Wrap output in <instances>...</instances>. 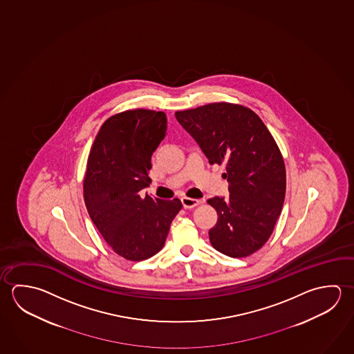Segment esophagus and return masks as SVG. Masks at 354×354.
Returning <instances> with one entry per match:
<instances>
[{
    "label": "esophagus",
    "instance_id": "34e87169",
    "mask_svg": "<svg viewBox=\"0 0 354 354\" xmlns=\"http://www.w3.org/2000/svg\"><path fill=\"white\" fill-rule=\"evenodd\" d=\"M181 204L185 209H192L200 204V200L198 198H181Z\"/></svg>",
    "mask_w": 354,
    "mask_h": 354
}]
</instances>
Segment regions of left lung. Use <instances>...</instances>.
Listing matches in <instances>:
<instances>
[{
  "label": "left lung",
  "mask_w": 354,
  "mask_h": 354,
  "mask_svg": "<svg viewBox=\"0 0 354 354\" xmlns=\"http://www.w3.org/2000/svg\"><path fill=\"white\" fill-rule=\"evenodd\" d=\"M211 165L225 164L229 198L207 203L217 211L211 245L230 257H246L272 234L285 201L286 169L277 144L246 106L211 103L175 113Z\"/></svg>",
  "instance_id": "1"
}]
</instances>
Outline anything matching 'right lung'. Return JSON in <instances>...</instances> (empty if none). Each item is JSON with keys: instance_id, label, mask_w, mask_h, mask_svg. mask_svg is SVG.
I'll use <instances>...</instances> for the list:
<instances>
[{"instance_id": "add662e5", "label": "right lung", "mask_w": 354, "mask_h": 354, "mask_svg": "<svg viewBox=\"0 0 354 354\" xmlns=\"http://www.w3.org/2000/svg\"><path fill=\"white\" fill-rule=\"evenodd\" d=\"M164 112L134 109L106 119L95 137L83 183L84 203L113 251L142 261L162 250L179 198L140 195L151 184V156L167 136Z\"/></svg>"}]
</instances>
